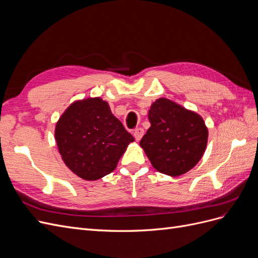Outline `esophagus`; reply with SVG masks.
Returning <instances> with one entry per match:
<instances>
[{"label": "esophagus", "mask_w": 258, "mask_h": 258, "mask_svg": "<svg viewBox=\"0 0 258 258\" xmlns=\"http://www.w3.org/2000/svg\"><path fill=\"white\" fill-rule=\"evenodd\" d=\"M143 135H144V130L142 128H137L134 131V137H135V139L137 140V141H140V140L142 139Z\"/></svg>", "instance_id": "obj_1"}]
</instances>
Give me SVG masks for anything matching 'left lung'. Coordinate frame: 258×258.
<instances>
[{
    "label": "left lung",
    "mask_w": 258,
    "mask_h": 258,
    "mask_svg": "<svg viewBox=\"0 0 258 258\" xmlns=\"http://www.w3.org/2000/svg\"><path fill=\"white\" fill-rule=\"evenodd\" d=\"M148 119L151 127L140 145L156 170L178 176L197 165L208 142V129L198 114L160 98L152 104Z\"/></svg>",
    "instance_id": "left-lung-1"
}]
</instances>
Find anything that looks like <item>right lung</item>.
I'll return each mask as SVG.
<instances>
[{
    "mask_svg": "<svg viewBox=\"0 0 258 258\" xmlns=\"http://www.w3.org/2000/svg\"><path fill=\"white\" fill-rule=\"evenodd\" d=\"M54 137L67 167L88 181L110 174L135 141L100 98L70 105L57 122Z\"/></svg>",
    "mask_w": 258,
    "mask_h": 258,
    "instance_id": "1",
    "label": "right lung"
}]
</instances>
